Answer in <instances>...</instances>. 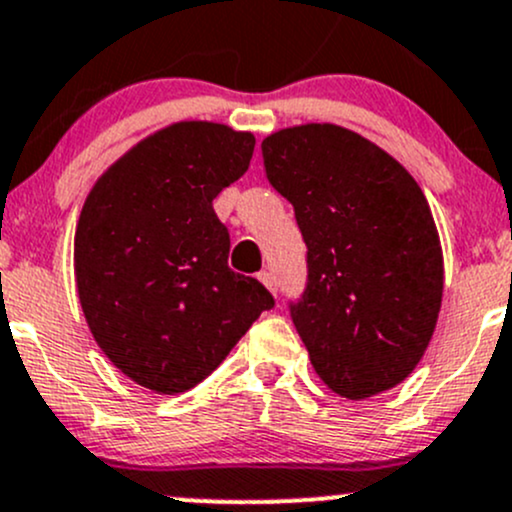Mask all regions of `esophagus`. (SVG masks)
<instances>
[{"label":"esophagus","instance_id":"obj_1","mask_svg":"<svg viewBox=\"0 0 512 512\" xmlns=\"http://www.w3.org/2000/svg\"><path fill=\"white\" fill-rule=\"evenodd\" d=\"M257 279H260V282L265 284L267 289L272 291V294H277V279H274L272 272H260V274H257Z\"/></svg>","mask_w":512,"mask_h":512}]
</instances>
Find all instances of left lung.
Wrapping results in <instances>:
<instances>
[{
  "label": "left lung",
  "instance_id": "obj_1",
  "mask_svg": "<svg viewBox=\"0 0 512 512\" xmlns=\"http://www.w3.org/2000/svg\"><path fill=\"white\" fill-rule=\"evenodd\" d=\"M269 184L294 206L308 279L289 303L313 369L359 401L401 384L428 350L442 303V247L401 162L333 123L262 140Z\"/></svg>",
  "mask_w": 512,
  "mask_h": 512
}]
</instances>
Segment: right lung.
<instances>
[{
  "label": "right lung",
  "mask_w": 512,
  "mask_h": 512,
  "mask_svg": "<svg viewBox=\"0 0 512 512\" xmlns=\"http://www.w3.org/2000/svg\"><path fill=\"white\" fill-rule=\"evenodd\" d=\"M252 150V133L223 123H172L116 160L84 201V318L101 352L145 389H194L274 306L257 279L228 267L230 235L213 211Z\"/></svg>",
  "instance_id": "right-lung-1"
}]
</instances>
